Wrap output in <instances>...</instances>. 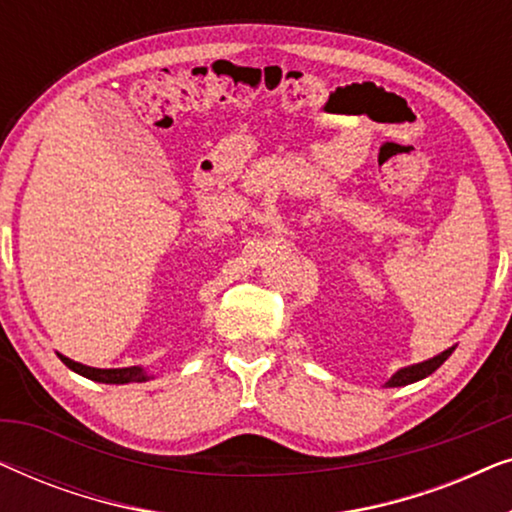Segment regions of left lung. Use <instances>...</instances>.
Here are the masks:
<instances>
[{
    "label": "left lung",
    "mask_w": 512,
    "mask_h": 512,
    "mask_svg": "<svg viewBox=\"0 0 512 512\" xmlns=\"http://www.w3.org/2000/svg\"><path fill=\"white\" fill-rule=\"evenodd\" d=\"M452 352H454V347L445 349V352L433 356V359H426L422 363H412V366H405L401 370H396V373L391 375L387 382H384V387H405V384L424 380V377H429L433 370H438L440 366H443V363L450 359Z\"/></svg>",
    "instance_id": "8db88e82"
}]
</instances>
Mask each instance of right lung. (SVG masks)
Returning a JSON list of instances; mask_svg holds the SVG:
<instances>
[{"instance_id":"obj_1","label":"right lung","mask_w":512,"mask_h":512,"mask_svg":"<svg viewBox=\"0 0 512 512\" xmlns=\"http://www.w3.org/2000/svg\"><path fill=\"white\" fill-rule=\"evenodd\" d=\"M60 356V361L65 363L69 370H74V373H79L83 377H88V380H95V382H102V384H130V382H146L151 380V373L142 366H130V368H90V366H83L79 361H72L67 359V356Z\"/></svg>"}]
</instances>
